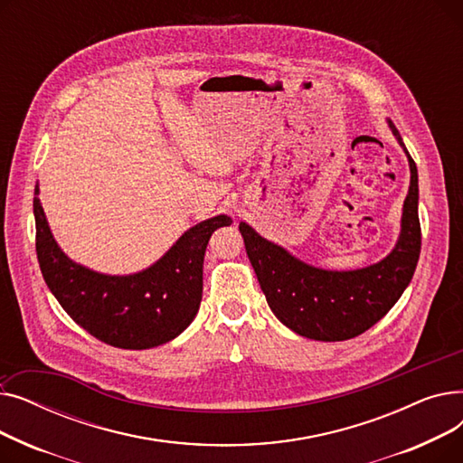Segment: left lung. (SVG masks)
Returning a JSON list of instances; mask_svg holds the SVG:
<instances>
[{"label": "left lung", "mask_w": 463, "mask_h": 463, "mask_svg": "<svg viewBox=\"0 0 463 463\" xmlns=\"http://www.w3.org/2000/svg\"><path fill=\"white\" fill-rule=\"evenodd\" d=\"M388 126L407 154L411 185L398 244L381 262L349 272L315 269L240 223L266 302L287 328L304 337L344 342L366 332L391 311L415 274L420 255L417 165L391 119Z\"/></svg>", "instance_id": "left-lung-1"}]
</instances>
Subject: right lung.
Wrapping results in <instances>:
<instances>
[{"instance_id": "right-lung-1", "label": "right lung", "mask_w": 463, "mask_h": 463, "mask_svg": "<svg viewBox=\"0 0 463 463\" xmlns=\"http://www.w3.org/2000/svg\"><path fill=\"white\" fill-rule=\"evenodd\" d=\"M39 194V187H35ZM35 250L43 278L69 317L119 349H150L180 335L203 300V262L212 232L231 225L217 215L191 227L156 264L131 276H107L72 262L56 244L33 197Z\"/></svg>"}]
</instances>
